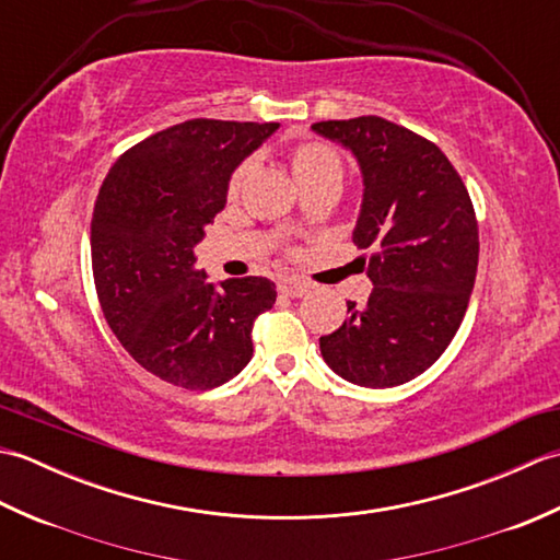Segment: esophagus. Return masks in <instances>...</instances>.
Wrapping results in <instances>:
<instances>
[{"label": "esophagus", "instance_id": "34e87169", "mask_svg": "<svg viewBox=\"0 0 560 560\" xmlns=\"http://www.w3.org/2000/svg\"><path fill=\"white\" fill-rule=\"evenodd\" d=\"M277 289L281 295H289V299H301V295L311 291V283L299 277H283L277 281Z\"/></svg>", "mask_w": 560, "mask_h": 560}]
</instances>
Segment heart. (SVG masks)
I'll list each match as a JSON object with an SVG mask.
<instances>
[{"mask_svg":"<svg viewBox=\"0 0 560 560\" xmlns=\"http://www.w3.org/2000/svg\"><path fill=\"white\" fill-rule=\"evenodd\" d=\"M287 161L291 165V173L301 189L315 187V185H339L343 177V156L337 147L327 144L323 139L315 137H299L287 147ZM249 173V163H241L231 173L229 180V195L235 197L241 192L245 177Z\"/></svg>","mask_w":560,"mask_h":560,"instance_id":"obj_1","label":"heart"}]
</instances>
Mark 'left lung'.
Segmentation results:
<instances>
[{
	"label": "left lung",
	"mask_w": 560,
	"mask_h": 560,
	"mask_svg": "<svg viewBox=\"0 0 560 560\" xmlns=\"http://www.w3.org/2000/svg\"><path fill=\"white\" fill-rule=\"evenodd\" d=\"M361 165L353 243L373 293L319 337L325 363L361 387H395L428 371L457 335L479 265V223L455 165L433 141L377 115L315 122Z\"/></svg>",
	"instance_id": "1"
}]
</instances>
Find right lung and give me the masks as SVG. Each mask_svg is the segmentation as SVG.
Listing matches in <instances>:
<instances>
[{
  "mask_svg": "<svg viewBox=\"0 0 560 560\" xmlns=\"http://www.w3.org/2000/svg\"><path fill=\"white\" fill-rule=\"evenodd\" d=\"M277 122L187 120L127 149L91 221L96 293L113 335L165 383L211 389L253 359L255 319L277 301L265 277L207 283L195 245L225 207L231 173Z\"/></svg>",
  "mask_w": 560,
  "mask_h": 560,
  "instance_id": "right-lung-1",
  "label": "right lung"
}]
</instances>
